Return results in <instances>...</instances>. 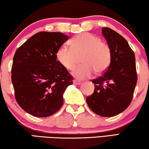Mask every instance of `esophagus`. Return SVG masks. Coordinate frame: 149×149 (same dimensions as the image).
Returning <instances> with one entry per match:
<instances>
[{
    "label": "esophagus",
    "instance_id": "obj_1",
    "mask_svg": "<svg viewBox=\"0 0 149 149\" xmlns=\"http://www.w3.org/2000/svg\"><path fill=\"white\" fill-rule=\"evenodd\" d=\"M73 83H74V84H75V85H80V84L81 83V82L80 81H78V80L75 79L73 81Z\"/></svg>",
    "mask_w": 149,
    "mask_h": 149
}]
</instances>
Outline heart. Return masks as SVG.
Returning a JSON list of instances; mask_svg holds the SVG:
<instances>
[{"instance_id": "obj_1", "label": "heart", "mask_w": 149, "mask_h": 149, "mask_svg": "<svg viewBox=\"0 0 149 149\" xmlns=\"http://www.w3.org/2000/svg\"><path fill=\"white\" fill-rule=\"evenodd\" d=\"M71 48L64 45L56 52L58 61L67 70H73L83 57V65L72 72V75L79 79L104 72L110 64L111 51L107 43L89 33H83L75 36L70 41Z\"/></svg>"}]
</instances>
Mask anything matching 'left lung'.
Returning <instances> with one entry per match:
<instances>
[{
  "label": "left lung",
  "instance_id": "obj_1",
  "mask_svg": "<svg viewBox=\"0 0 149 149\" xmlns=\"http://www.w3.org/2000/svg\"><path fill=\"white\" fill-rule=\"evenodd\" d=\"M111 51L110 64L102 76L92 80L95 90L86 99L89 108L103 117L124 111L132 100L137 82L135 55L128 43L113 29L102 28Z\"/></svg>",
  "mask_w": 149,
  "mask_h": 149
}]
</instances>
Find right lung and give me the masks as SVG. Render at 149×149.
Segmentation results:
<instances>
[{
  "label": "right lung",
  "instance_id": "right-lung-1",
  "mask_svg": "<svg viewBox=\"0 0 149 149\" xmlns=\"http://www.w3.org/2000/svg\"><path fill=\"white\" fill-rule=\"evenodd\" d=\"M68 38L60 32H39L15 52L11 69L15 96L32 116L48 117L63 105V93L73 77L56 60V52Z\"/></svg>",
  "mask_w": 149,
  "mask_h": 149
}]
</instances>
